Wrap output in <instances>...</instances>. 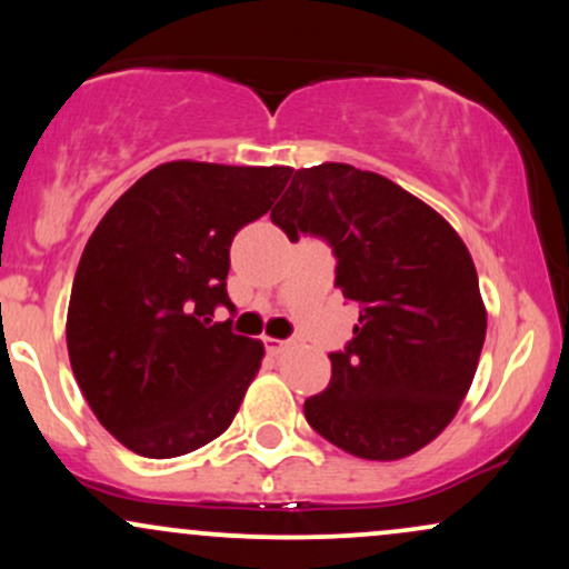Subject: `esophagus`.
<instances>
[{
    "mask_svg": "<svg viewBox=\"0 0 569 569\" xmlns=\"http://www.w3.org/2000/svg\"><path fill=\"white\" fill-rule=\"evenodd\" d=\"M264 348H267V352H272V356H278V352H283L286 348H291V339L264 337Z\"/></svg>",
    "mask_w": 569,
    "mask_h": 569,
    "instance_id": "1",
    "label": "esophagus"
}]
</instances>
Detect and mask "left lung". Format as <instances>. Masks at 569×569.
Segmentation results:
<instances>
[{
    "mask_svg": "<svg viewBox=\"0 0 569 569\" xmlns=\"http://www.w3.org/2000/svg\"><path fill=\"white\" fill-rule=\"evenodd\" d=\"M289 234L323 238L342 297L361 316L331 352V382L305 417L363 460H401L452 422L487 335L479 276L441 213L380 173L345 162L293 171L270 213Z\"/></svg>",
    "mask_w": 569,
    "mask_h": 569,
    "instance_id": "left-lung-1",
    "label": "left lung"
}]
</instances>
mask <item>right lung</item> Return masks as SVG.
Wrapping results in <instances>:
<instances>
[{
  "mask_svg": "<svg viewBox=\"0 0 569 569\" xmlns=\"http://www.w3.org/2000/svg\"><path fill=\"white\" fill-rule=\"evenodd\" d=\"M289 179L286 166L162 162L90 234L71 286L69 361L98 422L130 452H194L238 415L264 345L213 310H232V238Z\"/></svg>",
  "mask_w": 569,
  "mask_h": 569,
  "instance_id": "obj_1",
  "label": "right lung"
}]
</instances>
